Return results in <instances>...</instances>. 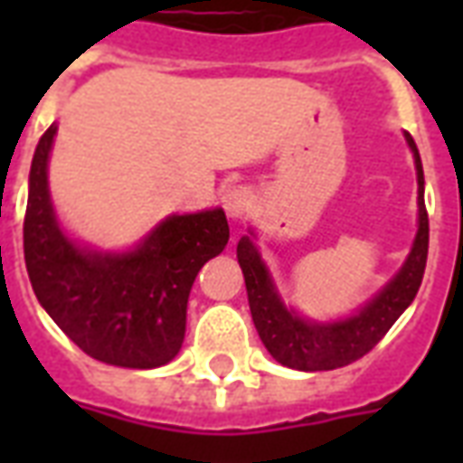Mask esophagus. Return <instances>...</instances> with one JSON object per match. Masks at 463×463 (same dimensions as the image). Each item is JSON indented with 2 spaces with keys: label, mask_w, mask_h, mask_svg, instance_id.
Masks as SVG:
<instances>
[{
  "label": "esophagus",
  "mask_w": 463,
  "mask_h": 463,
  "mask_svg": "<svg viewBox=\"0 0 463 463\" xmlns=\"http://www.w3.org/2000/svg\"><path fill=\"white\" fill-rule=\"evenodd\" d=\"M222 208H225V213H228V218H232V221H238V218H242L245 213H248V208H250V193L245 191V188H228V191L222 193Z\"/></svg>",
  "instance_id": "1"
}]
</instances>
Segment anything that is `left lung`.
I'll use <instances>...</instances> for the list:
<instances>
[{
  "label": "left lung",
  "instance_id": "8db88e82",
  "mask_svg": "<svg viewBox=\"0 0 463 463\" xmlns=\"http://www.w3.org/2000/svg\"><path fill=\"white\" fill-rule=\"evenodd\" d=\"M404 138L417 168V235L397 275L377 295H372L357 312L340 320L322 322L310 320L295 307H288L275 288L270 268L265 265L255 245L258 241L255 231L250 228L248 235L238 241V262L245 275V290H248L255 330L272 359H278L285 367L300 369V372H325L364 357L417 298L427 268L429 218L424 205V171H421L417 143L409 133H404Z\"/></svg>",
  "mask_w": 463,
  "mask_h": 463
}]
</instances>
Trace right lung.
<instances>
[{
	"label": "right lung",
	"instance_id": "obj_1",
	"mask_svg": "<svg viewBox=\"0 0 463 463\" xmlns=\"http://www.w3.org/2000/svg\"><path fill=\"white\" fill-rule=\"evenodd\" d=\"M56 123L29 171L24 260L36 300L89 357L128 369L168 364L181 352L195 275L231 238L222 208L168 215L128 250H99L61 228L49 193Z\"/></svg>",
	"mask_w": 463,
	"mask_h": 463
}]
</instances>
